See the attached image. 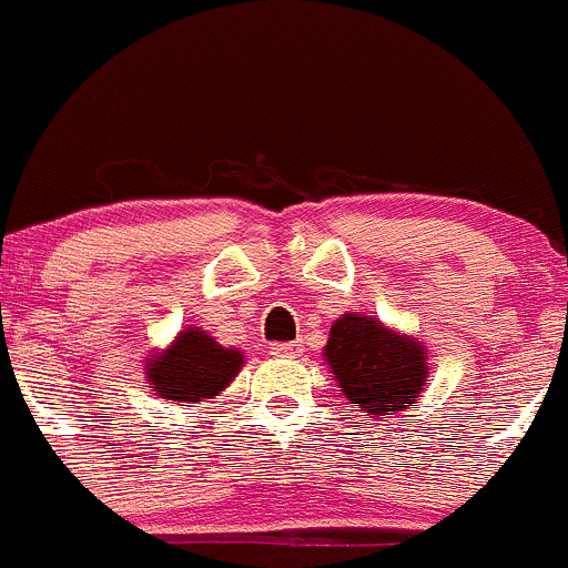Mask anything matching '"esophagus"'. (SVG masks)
Listing matches in <instances>:
<instances>
[{
  "mask_svg": "<svg viewBox=\"0 0 568 568\" xmlns=\"http://www.w3.org/2000/svg\"><path fill=\"white\" fill-rule=\"evenodd\" d=\"M302 352V341H291V344H274L272 355L277 357H294Z\"/></svg>",
  "mask_w": 568,
  "mask_h": 568,
  "instance_id": "34e87169",
  "label": "esophagus"
}]
</instances>
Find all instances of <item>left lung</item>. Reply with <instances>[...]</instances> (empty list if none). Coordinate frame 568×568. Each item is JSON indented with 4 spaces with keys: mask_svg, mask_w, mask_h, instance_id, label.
I'll list each match as a JSON object with an SVG mask.
<instances>
[{
    "mask_svg": "<svg viewBox=\"0 0 568 568\" xmlns=\"http://www.w3.org/2000/svg\"><path fill=\"white\" fill-rule=\"evenodd\" d=\"M324 355L349 405L372 416L405 410L427 377L424 346L357 313L333 324Z\"/></svg>",
    "mask_w": 568,
    "mask_h": 568,
    "instance_id": "1",
    "label": "left lung"
}]
</instances>
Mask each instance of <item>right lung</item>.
<instances>
[{
	"mask_svg": "<svg viewBox=\"0 0 568 568\" xmlns=\"http://www.w3.org/2000/svg\"><path fill=\"white\" fill-rule=\"evenodd\" d=\"M241 363H244L241 352L224 349L202 329H185L172 349L158 355V361L146 366V374H150V388H155L161 399L194 405V402L213 399L219 390L227 388Z\"/></svg>",
	"mask_w": 568,
	"mask_h": 568,
	"instance_id": "obj_1",
	"label": "right lung"
}]
</instances>
